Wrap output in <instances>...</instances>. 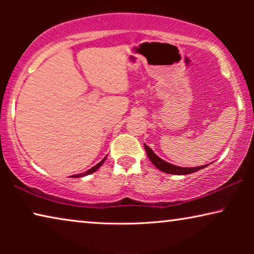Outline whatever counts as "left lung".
<instances>
[{"instance_id":"1","label":"left lung","mask_w":254,"mask_h":254,"mask_svg":"<svg viewBox=\"0 0 254 254\" xmlns=\"http://www.w3.org/2000/svg\"><path fill=\"white\" fill-rule=\"evenodd\" d=\"M144 148H145V151H147V154H148V157L151 161L152 164H154L157 169L161 170V171L165 172V173H170V175H190V173L196 172L197 170L204 169L206 166H208V164H207V165H202V166H197V168H180V166L170 164V163L163 161V159L159 158L158 156L148 147L147 144H144Z\"/></svg>"}]
</instances>
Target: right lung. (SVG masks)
<instances>
[{
	"instance_id": "1",
	"label": "right lung",
	"mask_w": 254,
	"mask_h": 254,
	"mask_svg": "<svg viewBox=\"0 0 254 254\" xmlns=\"http://www.w3.org/2000/svg\"><path fill=\"white\" fill-rule=\"evenodd\" d=\"M105 159H106V157H105V158H104L102 162H99V163H98V164H97V165H95V166H93V168H92V169H90V170H88V171H86V172L79 173V175H75V176H71V177H74V178H79V177H84V176H86V175H90V173H93V172H95V171H97V169H99V168H100V166H102V164H103V163H104V162H105Z\"/></svg>"
}]
</instances>
